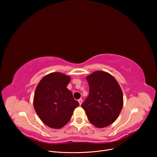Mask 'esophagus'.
<instances>
[{
	"label": "esophagus",
	"mask_w": 157,
	"mask_h": 157,
	"mask_svg": "<svg viewBox=\"0 0 157 157\" xmlns=\"http://www.w3.org/2000/svg\"><path fill=\"white\" fill-rule=\"evenodd\" d=\"M78 101V102H79V105H81L82 102H83V100H82L81 98H79V99Z\"/></svg>",
	"instance_id": "34e87169"
}]
</instances>
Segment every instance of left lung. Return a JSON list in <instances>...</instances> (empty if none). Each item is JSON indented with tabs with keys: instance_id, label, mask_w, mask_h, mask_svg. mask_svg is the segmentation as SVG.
Wrapping results in <instances>:
<instances>
[{
	"instance_id": "left-lung-1",
	"label": "left lung",
	"mask_w": 157,
	"mask_h": 157,
	"mask_svg": "<svg viewBox=\"0 0 157 157\" xmlns=\"http://www.w3.org/2000/svg\"><path fill=\"white\" fill-rule=\"evenodd\" d=\"M89 95L81 107L89 121L97 128L109 126L117 119L122 109V90L111 74L97 71L86 77Z\"/></svg>"
}]
</instances>
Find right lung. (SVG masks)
<instances>
[{"instance_id":"right-lung-1","label":"right lung","mask_w":157,"mask_h":157,"mask_svg":"<svg viewBox=\"0 0 157 157\" xmlns=\"http://www.w3.org/2000/svg\"><path fill=\"white\" fill-rule=\"evenodd\" d=\"M71 76L52 72L44 76L38 83L34 96V108L45 125L59 129L71 120L73 111L79 105L67 86Z\"/></svg>"}]
</instances>
